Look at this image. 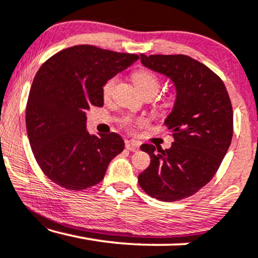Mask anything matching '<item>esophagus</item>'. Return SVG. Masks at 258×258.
Masks as SVG:
<instances>
[{"instance_id":"obj_1","label":"esophagus","mask_w":258,"mask_h":258,"mask_svg":"<svg viewBox=\"0 0 258 258\" xmlns=\"http://www.w3.org/2000/svg\"><path fill=\"white\" fill-rule=\"evenodd\" d=\"M125 148L130 151H137L140 148V143L133 140H126L125 141Z\"/></svg>"}]
</instances>
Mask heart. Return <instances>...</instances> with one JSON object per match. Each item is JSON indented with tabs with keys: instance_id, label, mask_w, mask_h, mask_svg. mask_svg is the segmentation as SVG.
<instances>
[{
	"instance_id": "heart-1",
	"label": "heart",
	"mask_w": 258,
	"mask_h": 258,
	"mask_svg": "<svg viewBox=\"0 0 258 258\" xmlns=\"http://www.w3.org/2000/svg\"><path fill=\"white\" fill-rule=\"evenodd\" d=\"M134 82H135V86L137 87L141 93L147 90H153L155 93H157L158 89H160V81H158L157 76L155 75L154 73L148 72V70H141V72H137L134 74L133 76ZM118 77L114 76L111 77L110 80H108L105 84L103 86V96L105 98L110 97L112 91L115 89V86L117 84ZM175 103V98L170 97L168 98L167 101L164 102V107L165 108H171ZM125 123H128V121H125Z\"/></svg>"
}]
</instances>
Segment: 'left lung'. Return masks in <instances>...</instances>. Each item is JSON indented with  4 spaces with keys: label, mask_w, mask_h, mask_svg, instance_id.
<instances>
[{
    "label": "left lung",
    "mask_w": 258,
    "mask_h": 258,
    "mask_svg": "<svg viewBox=\"0 0 258 258\" xmlns=\"http://www.w3.org/2000/svg\"><path fill=\"white\" fill-rule=\"evenodd\" d=\"M146 68L170 80L175 103L164 123L174 136L169 149L142 144L150 165L139 175L144 191L174 202L194 195L220 168L232 139V107L223 81L185 55L141 54Z\"/></svg>",
    "instance_id": "obj_1"
}]
</instances>
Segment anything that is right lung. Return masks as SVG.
<instances>
[{"mask_svg": "<svg viewBox=\"0 0 258 258\" xmlns=\"http://www.w3.org/2000/svg\"><path fill=\"white\" fill-rule=\"evenodd\" d=\"M139 55L75 45L51 56L35 76L28 97L26 125L42 171L70 190L103 179L110 161L124 149L118 134H90L87 110L103 105V86Z\"/></svg>", "mask_w": 258, "mask_h": 258, "instance_id": "right-lung-1", "label": "right lung"}]
</instances>
